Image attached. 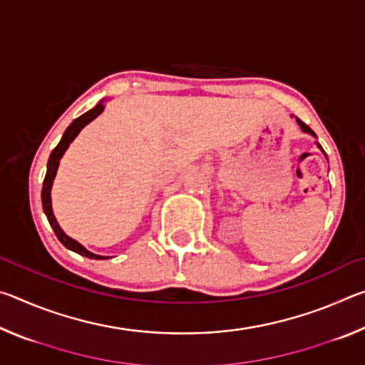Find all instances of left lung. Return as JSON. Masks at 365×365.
Segmentation results:
<instances>
[{"instance_id":"8db88e82","label":"left lung","mask_w":365,"mask_h":365,"mask_svg":"<svg viewBox=\"0 0 365 365\" xmlns=\"http://www.w3.org/2000/svg\"><path fill=\"white\" fill-rule=\"evenodd\" d=\"M292 117H293V115H292ZM296 122H298V125L301 127V130H302V132H306V133H309V135H312V137H316V133H314V132L311 130V128H309V127L306 125V123H304V122H302V120H299V119H298V117H296ZM316 138H317V137H316ZM316 145H317V148H319V150H320V151H322V153L325 154V151L322 150V146H320V145L317 143V141H316ZM325 158H327V154H325Z\"/></svg>"}]
</instances>
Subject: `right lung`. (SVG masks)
Segmentation results:
<instances>
[{"mask_svg": "<svg viewBox=\"0 0 365 365\" xmlns=\"http://www.w3.org/2000/svg\"><path fill=\"white\" fill-rule=\"evenodd\" d=\"M104 101L106 100H101L100 103L96 104L93 109L86 110L85 114H82L80 117H77L76 120H73L69 127L66 128V132L63 135V138L58 143V146L54 148L49 154V159H48V165H46V175H45V180H43V188H41V205H43V211H45L46 219L49 222V225L56 233V237L61 243H63L67 250H71L73 252H77L80 256H85L88 259H108L109 256H100V255H95V252H91L85 248L83 245H80L77 240L71 238L69 235H66V232L61 228V225L58 224L56 217H54V212H53V206H51V188H53V182H54V177H56V172L59 168V160L61 158L64 156V153L69 145L72 143L73 140H76L77 135L80 133V130L85 125H88V123L96 119L98 115H100L103 110H104Z\"/></svg>", "mask_w": 365, "mask_h": 365, "instance_id": "1", "label": "right lung"}]
</instances>
